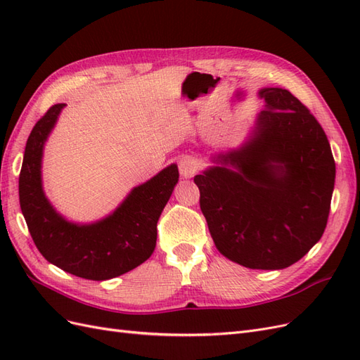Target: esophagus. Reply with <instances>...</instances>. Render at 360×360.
Instances as JSON below:
<instances>
[{"label": "esophagus", "instance_id": "obj_1", "mask_svg": "<svg viewBox=\"0 0 360 360\" xmlns=\"http://www.w3.org/2000/svg\"><path fill=\"white\" fill-rule=\"evenodd\" d=\"M198 169H200V162L195 159V158L186 156V158H181L180 162H179V171L181 174V177L189 179Z\"/></svg>", "mask_w": 360, "mask_h": 360}]
</instances>
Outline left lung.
Returning <instances> with one entry per match:
<instances>
[{
  "label": "left lung",
  "mask_w": 360,
  "mask_h": 360,
  "mask_svg": "<svg viewBox=\"0 0 360 360\" xmlns=\"http://www.w3.org/2000/svg\"><path fill=\"white\" fill-rule=\"evenodd\" d=\"M254 139L226 156L238 171L213 167L195 176L200 207L217 250L259 270L285 269L317 243L335 184L329 139L288 90L264 89Z\"/></svg>",
  "instance_id": "8db88e82"
}]
</instances>
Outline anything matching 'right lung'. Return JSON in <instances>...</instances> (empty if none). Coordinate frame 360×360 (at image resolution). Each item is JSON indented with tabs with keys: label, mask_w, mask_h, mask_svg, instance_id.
I'll return each instance as SVG.
<instances>
[{
	"label": "right lung",
	"mask_w": 360,
	"mask_h": 360,
	"mask_svg": "<svg viewBox=\"0 0 360 360\" xmlns=\"http://www.w3.org/2000/svg\"><path fill=\"white\" fill-rule=\"evenodd\" d=\"M64 103L52 105L27 139L19 174V202L32 242L49 263L91 281H105L143 264L156 248L158 221L179 181L177 165L160 171L130 192L106 219L91 225L68 222L41 189L43 144Z\"/></svg>",
	"instance_id": "right-lung-1"
}]
</instances>
